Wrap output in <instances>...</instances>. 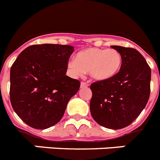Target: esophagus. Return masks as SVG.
Instances as JSON below:
<instances>
[{"instance_id": "34e87169", "label": "esophagus", "mask_w": 160, "mask_h": 160, "mask_svg": "<svg viewBox=\"0 0 160 160\" xmlns=\"http://www.w3.org/2000/svg\"><path fill=\"white\" fill-rule=\"evenodd\" d=\"M87 86H89V85H88L87 83H86V82H81V86H80V87H81V88H86V87H87Z\"/></svg>"}]
</instances>
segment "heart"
<instances>
[{
  "instance_id": "obj_1",
  "label": "heart",
  "mask_w": 160,
  "mask_h": 160,
  "mask_svg": "<svg viewBox=\"0 0 160 160\" xmlns=\"http://www.w3.org/2000/svg\"><path fill=\"white\" fill-rule=\"evenodd\" d=\"M122 63V55L117 50L89 48L78 52L75 60L69 61L67 67L75 77L89 72L93 80L103 82L115 78Z\"/></svg>"
}]
</instances>
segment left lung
<instances>
[{
	"instance_id": "left-lung-1",
	"label": "left lung",
	"mask_w": 160,
	"mask_h": 160,
	"mask_svg": "<svg viewBox=\"0 0 160 160\" xmlns=\"http://www.w3.org/2000/svg\"><path fill=\"white\" fill-rule=\"evenodd\" d=\"M111 48L122 55V67L109 81L91 84L90 109L98 124L110 129H121L137 119L147 105L152 72L137 50L121 46Z\"/></svg>"
}]
</instances>
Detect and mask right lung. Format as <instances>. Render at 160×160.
<instances>
[{"label":"right lung","instance_id":"obj_1","mask_svg":"<svg viewBox=\"0 0 160 160\" xmlns=\"http://www.w3.org/2000/svg\"><path fill=\"white\" fill-rule=\"evenodd\" d=\"M74 47L36 44L18 55L10 70V102L23 122L46 129L62 119L80 82L66 75Z\"/></svg>","mask_w":160,"mask_h":160}]
</instances>
